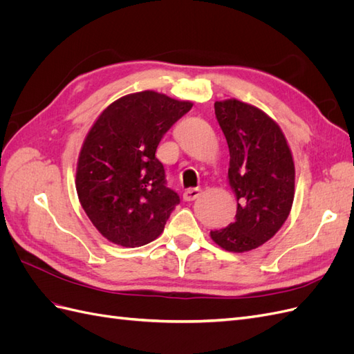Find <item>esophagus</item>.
I'll list each match as a JSON object with an SVG mask.
<instances>
[{
	"label": "esophagus",
	"mask_w": 354,
	"mask_h": 354,
	"mask_svg": "<svg viewBox=\"0 0 354 354\" xmlns=\"http://www.w3.org/2000/svg\"><path fill=\"white\" fill-rule=\"evenodd\" d=\"M199 195H201V189H198V187H190V189L185 190L183 199H185V201H195Z\"/></svg>",
	"instance_id": "34e87169"
}]
</instances>
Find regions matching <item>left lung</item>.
<instances>
[{
	"mask_svg": "<svg viewBox=\"0 0 354 354\" xmlns=\"http://www.w3.org/2000/svg\"><path fill=\"white\" fill-rule=\"evenodd\" d=\"M227 140L229 185L238 201L234 221L211 232L229 252H246L272 239L286 221L295 195V167L286 138L272 118L236 99L214 103Z\"/></svg>",
	"mask_w": 354,
	"mask_h": 354,
	"instance_id": "8db88e82",
	"label": "left lung"
}]
</instances>
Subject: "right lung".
Segmentation results:
<instances>
[{"mask_svg":"<svg viewBox=\"0 0 354 354\" xmlns=\"http://www.w3.org/2000/svg\"><path fill=\"white\" fill-rule=\"evenodd\" d=\"M192 106L151 90L133 93L111 103L90 128L75 186L85 214L109 242L136 248L164 232L180 198L165 186L155 152Z\"/></svg>","mask_w":354,"mask_h":354,"instance_id":"1","label":"right lung"}]
</instances>
